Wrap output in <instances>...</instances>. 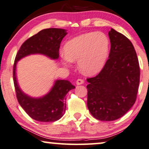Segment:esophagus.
<instances>
[{
    "label": "esophagus",
    "instance_id": "1",
    "mask_svg": "<svg viewBox=\"0 0 149 149\" xmlns=\"http://www.w3.org/2000/svg\"><path fill=\"white\" fill-rule=\"evenodd\" d=\"M84 82V80L82 79H77L76 80V84L77 85H81V84H83Z\"/></svg>",
    "mask_w": 149,
    "mask_h": 149
}]
</instances>
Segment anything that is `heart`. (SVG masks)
Instances as JSON below:
<instances>
[{"instance_id":"b5f03b06","label":"heart","mask_w":149,"mask_h":149,"mask_svg":"<svg viewBox=\"0 0 149 149\" xmlns=\"http://www.w3.org/2000/svg\"><path fill=\"white\" fill-rule=\"evenodd\" d=\"M62 56L63 65L77 62V68L84 74L93 75L101 72L110 51V40L101 32L82 33L67 42Z\"/></svg>"}]
</instances>
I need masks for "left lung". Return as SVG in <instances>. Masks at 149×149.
<instances>
[{"mask_svg":"<svg viewBox=\"0 0 149 149\" xmlns=\"http://www.w3.org/2000/svg\"><path fill=\"white\" fill-rule=\"evenodd\" d=\"M109 59L96 76L87 79V106L100 121L120 118L135 103L140 82L137 54L130 40L111 28Z\"/></svg>","mask_w":149,"mask_h":149,"instance_id":"1","label":"left lung"}]
</instances>
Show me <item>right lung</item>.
<instances>
[{
    "label": "right lung",
    "mask_w": 149,
    "mask_h": 149,
    "mask_svg": "<svg viewBox=\"0 0 149 149\" xmlns=\"http://www.w3.org/2000/svg\"><path fill=\"white\" fill-rule=\"evenodd\" d=\"M67 34L66 30L60 28L40 31L24 42L16 55L13 66V81L17 98L20 106L34 120L52 122L61 118L65 112V96L75 87L68 80L56 79L49 93L40 97H32L25 93L19 85L17 64L22 58L31 54H42L51 59H58L60 44Z\"/></svg>",
    "instance_id": "right-lung-1"
}]
</instances>
